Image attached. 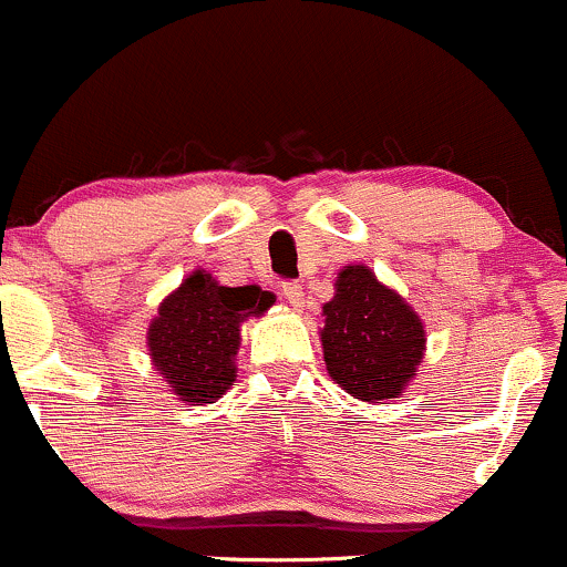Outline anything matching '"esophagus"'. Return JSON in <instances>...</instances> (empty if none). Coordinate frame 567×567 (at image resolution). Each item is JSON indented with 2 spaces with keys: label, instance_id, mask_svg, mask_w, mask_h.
<instances>
[{
  "label": "esophagus",
  "instance_id": "esophagus-1",
  "mask_svg": "<svg viewBox=\"0 0 567 567\" xmlns=\"http://www.w3.org/2000/svg\"><path fill=\"white\" fill-rule=\"evenodd\" d=\"M281 297H284V300L289 302V306L295 308V310H300L302 302H306V291H302V286L297 284V281H286V284H281Z\"/></svg>",
  "mask_w": 567,
  "mask_h": 567
}]
</instances>
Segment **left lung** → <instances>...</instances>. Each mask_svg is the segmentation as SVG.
Here are the masks:
<instances>
[{
    "label": "left lung",
    "instance_id": "obj_1",
    "mask_svg": "<svg viewBox=\"0 0 567 567\" xmlns=\"http://www.w3.org/2000/svg\"><path fill=\"white\" fill-rule=\"evenodd\" d=\"M321 316L327 370L351 398L392 400L416 375L427 343L422 319L370 267H343Z\"/></svg>",
    "mask_w": 567,
    "mask_h": 567
}]
</instances>
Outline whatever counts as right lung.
Masks as SVG:
<instances>
[{"label":"right lung","instance_id":"1","mask_svg":"<svg viewBox=\"0 0 567 567\" xmlns=\"http://www.w3.org/2000/svg\"><path fill=\"white\" fill-rule=\"evenodd\" d=\"M276 302L259 286H221L210 272L194 270L164 297L148 327L151 362L169 392L188 405L213 403L235 383L240 324Z\"/></svg>","mask_w":567,"mask_h":567}]
</instances>
